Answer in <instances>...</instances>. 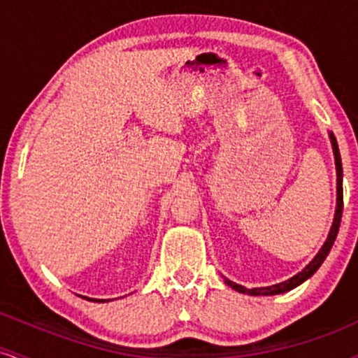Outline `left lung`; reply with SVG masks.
Here are the masks:
<instances>
[{
	"instance_id": "1",
	"label": "left lung",
	"mask_w": 358,
	"mask_h": 358,
	"mask_svg": "<svg viewBox=\"0 0 358 358\" xmlns=\"http://www.w3.org/2000/svg\"><path fill=\"white\" fill-rule=\"evenodd\" d=\"M330 138H331L333 154H335V164H336V192H338V198H336L335 220H333L330 235H328L327 242H324L323 247H321V250L318 252V255H316L315 259H313L311 262H309L308 266L299 272V274H296L294 277H291V279L284 280V282L275 284V286L247 289V287L238 286V284L231 282V280L227 279V284L231 289H235V291H238V292H243V294H250V296H274V294H280V292H287V291H291V289L298 287L299 284H303L304 280L309 279V277L315 274V272L320 268L321 264H323V260L327 259V255L330 254L333 243H335V240H336V235H338L340 222H341V213H343V180H341V178H343V169H341V157H340L338 143H336L335 135L330 134Z\"/></svg>"
}]
</instances>
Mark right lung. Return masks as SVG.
Instances as JSON below:
<instances>
[{"instance_id":"1","label":"right lung","mask_w":358,"mask_h":358,"mask_svg":"<svg viewBox=\"0 0 358 358\" xmlns=\"http://www.w3.org/2000/svg\"><path fill=\"white\" fill-rule=\"evenodd\" d=\"M92 301H94V299H92ZM96 301H99V299H96ZM103 301V299H101Z\"/></svg>"}]
</instances>
